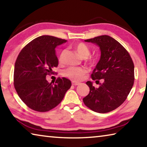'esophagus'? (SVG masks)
Instances as JSON below:
<instances>
[{
    "label": "esophagus",
    "instance_id": "esophagus-1",
    "mask_svg": "<svg viewBox=\"0 0 147 147\" xmlns=\"http://www.w3.org/2000/svg\"><path fill=\"white\" fill-rule=\"evenodd\" d=\"M72 84H73V86H78L80 84L79 82H74V81H73L72 82Z\"/></svg>",
    "mask_w": 147,
    "mask_h": 147
}]
</instances>
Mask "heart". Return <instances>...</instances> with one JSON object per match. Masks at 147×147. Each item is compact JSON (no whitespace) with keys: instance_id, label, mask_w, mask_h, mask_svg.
<instances>
[{"instance_id":"1","label":"heart","mask_w":147,"mask_h":147,"mask_svg":"<svg viewBox=\"0 0 147 147\" xmlns=\"http://www.w3.org/2000/svg\"><path fill=\"white\" fill-rule=\"evenodd\" d=\"M75 50L80 56L82 58H86L90 54V50L89 47L84 43H78L75 46ZM65 51H63L59 55V60L60 62L63 61L64 55ZM87 69L84 67H69L65 69L63 71L64 76L67 78L75 81L81 80L83 78L84 75L87 73Z\"/></svg>"}]
</instances>
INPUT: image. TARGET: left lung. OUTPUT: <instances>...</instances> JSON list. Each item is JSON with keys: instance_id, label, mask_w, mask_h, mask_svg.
Wrapping results in <instances>:
<instances>
[{"instance_id": "obj_1", "label": "left lung", "mask_w": 147, "mask_h": 147, "mask_svg": "<svg viewBox=\"0 0 147 147\" xmlns=\"http://www.w3.org/2000/svg\"><path fill=\"white\" fill-rule=\"evenodd\" d=\"M100 48V58L88 81L89 93L83 98L85 105L97 113H108L120 106L127 98L134 82V65L130 54L121 43L109 36L86 39ZM103 79L99 83L98 79ZM98 83H97V82Z\"/></svg>"}]
</instances>
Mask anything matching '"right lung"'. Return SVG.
I'll return each mask as SVG.
<instances>
[{"label":"right lung","mask_w":147,"mask_h":147,"mask_svg":"<svg viewBox=\"0 0 147 147\" xmlns=\"http://www.w3.org/2000/svg\"><path fill=\"white\" fill-rule=\"evenodd\" d=\"M67 40L51 36L34 39L22 49L14 67V87L19 96L33 110L45 112L61 102L71 86L70 80L58 78L49 83L46 76L58 65L57 46Z\"/></svg>","instance_id":"1"}]
</instances>
